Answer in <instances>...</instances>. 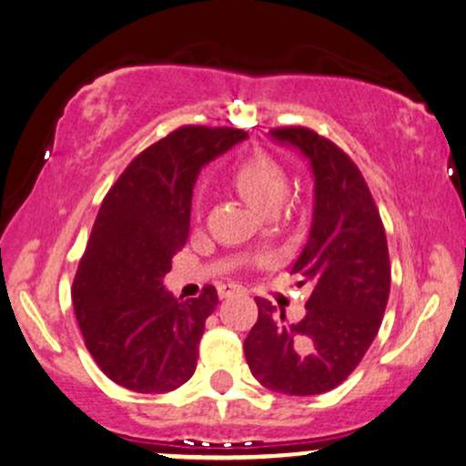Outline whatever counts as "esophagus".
I'll use <instances>...</instances> for the list:
<instances>
[{
	"label": "esophagus",
	"mask_w": 466,
	"mask_h": 466,
	"mask_svg": "<svg viewBox=\"0 0 466 466\" xmlns=\"http://www.w3.org/2000/svg\"><path fill=\"white\" fill-rule=\"evenodd\" d=\"M217 290H219V299H228V297H232V294H243L245 288L238 284H221Z\"/></svg>",
	"instance_id": "1"
}]
</instances>
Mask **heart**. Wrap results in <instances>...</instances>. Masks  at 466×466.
Segmentation results:
<instances>
[{"label":"heart","instance_id":"1","mask_svg":"<svg viewBox=\"0 0 466 466\" xmlns=\"http://www.w3.org/2000/svg\"><path fill=\"white\" fill-rule=\"evenodd\" d=\"M232 180L237 189L247 198V202L256 210H260L262 215L279 210L286 202L288 191H290L284 169L273 158L264 155H253L238 163Z\"/></svg>","mask_w":466,"mask_h":466}]
</instances>
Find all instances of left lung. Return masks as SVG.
<instances>
[{
  "label": "left lung",
  "instance_id": "left-lung-1",
  "mask_svg": "<svg viewBox=\"0 0 466 466\" xmlns=\"http://www.w3.org/2000/svg\"><path fill=\"white\" fill-rule=\"evenodd\" d=\"M268 135L301 152L314 180L309 237L292 267L311 284V297L299 322L258 297L245 357L267 390L316 396L349 379L379 333L391 286L390 251L368 185L338 146L303 127Z\"/></svg>",
  "mask_w": 466,
  "mask_h": 466
}]
</instances>
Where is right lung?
<instances>
[{
	"mask_svg": "<svg viewBox=\"0 0 466 466\" xmlns=\"http://www.w3.org/2000/svg\"><path fill=\"white\" fill-rule=\"evenodd\" d=\"M243 139L238 128L182 127L135 157L103 199L73 305L86 349L127 390L165 393L196 372L204 322L219 297L206 286L182 301L163 277L189 237L199 172Z\"/></svg>",
	"mask_w": 466,
	"mask_h": 466,
	"instance_id": "obj_1",
	"label": "right lung"
}]
</instances>
